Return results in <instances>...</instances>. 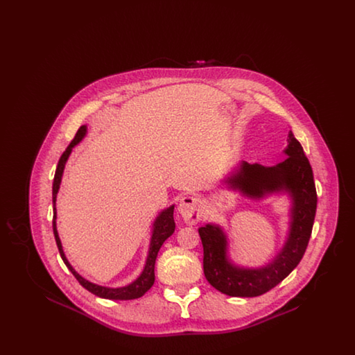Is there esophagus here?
Masks as SVG:
<instances>
[{"instance_id": "obj_1", "label": "esophagus", "mask_w": 355, "mask_h": 355, "mask_svg": "<svg viewBox=\"0 0 355 355\" xmlns=\"http://www.w3.org/2000/svg\"><path fill=\"white\" fill-rule=\"evenodd\" d=\"M203 203L201 198L196 196L182 197L178 203V211L185 220L186 223L194 225L202 217Z\"/></svg>"}]
</instances>
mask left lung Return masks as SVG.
<instances>
[{
  "label": "left lung",
  "instance_id": "obj_1",
  "mask_svg": "<svg viewBox=\"0 0 355 355\" xmlns=\"http://www.w3.org/2000/svg\"><path fill=\"white\" fill-rule=\"evenodd\" d=\"M286 159L275 166L241 164V169L227 180L246 197L262 198L286 190L293 198L291 222L286 243L277 258L263 268L234 266L226 257L227 241L217 225L198 229L203 246V272L209 284L230 297H258L282 282L304 257L317 210V190L311 165L304 148L290 132L285 149Z\"/></svg>",
  "mask_w": 355,
  "mask_h": 355
}]
</instances>
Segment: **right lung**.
<instances>
[{
  "label": "right lung",
  "mask_w": 355,
  "mask_h": 355,
  "mask_svg": "<svg viewBox=\"0 0 355 355\" xmlns=\"http://www.w3.org/2000/svg\"><path fill=\"white\" fill-rule=\"evenodd\" d=\"M86 135V126H81L78 129V132L76 133V137L73 138V141L69 144L67 150L62 153L57 169H55V174H54V180H53V233H54V238H55V243L57 248L60 250V255L64 261V263L67 265L69 270L73 272V275L76 277V279L83 285V286L89 290L90 293H93L97 297H101L105 300H119V301H128V300H135L142 297L154 284V263H155V258L157 254L159 252L162 243L169 238L175 229V222H174V217H173V211H174V206H170L169 209L164 210L154 222V229H153L152 241H150V248H149V254L146 258V263L142 274L135 279L133 284L128 285L125 287H117V288H112V287L98 286L96 284H92L89 281H86L83 278L77 271L71 268V265L69 263L64 250H62V245L60 241V236L57 233V226H55V218H57V211H55V198H57V193L60 189V184H61V178H62V173H64V168L65 164L68 161L69 155L71 153V149L84 138Z\"/></svg>",
  "instance_id": "right-lung-1"
}]
</instances>
